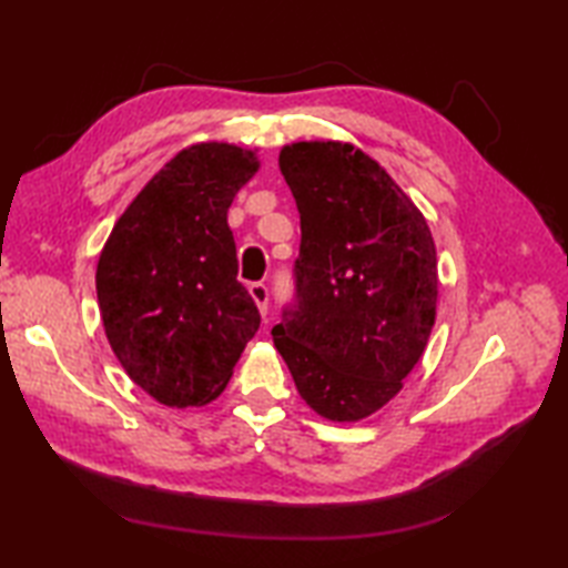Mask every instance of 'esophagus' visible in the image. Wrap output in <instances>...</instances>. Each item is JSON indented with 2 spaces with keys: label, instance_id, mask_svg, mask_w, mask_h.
I'll return each instance as SVG.
<instances>
[{
  "label": "esophagus",
  "instance_id": "34e87169",
  "mask_svg": "<svg viewBox=\"0 0 568 568\" xmlns=\"http://www.w3.org/2000/svg\"><path fill=\"white\" fill-rule=\"evenodd\" d=\"M248 295L253 297V303H256L261 315L263 317L268 315V285H265V283H251L248 285Z\"/></svg>",
  "mask_w": 568,
  "mask_h": 568
}]
</instances>
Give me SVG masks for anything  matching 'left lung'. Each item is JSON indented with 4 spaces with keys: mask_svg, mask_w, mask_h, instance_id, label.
<instances>
[{
    "mask_svg": "<svg viewBox=\"0 0 568 568\" xmlns=\"http://www.w3.org/2000/svg\"><path fill=\"white\" fill-rule=\"evenodd\" d=\"M277 165L300 212L297 305L273 344L324 419L358 422L403 390L437 317V248L385 168L344 141H295Z\"/></svg>",
    "mask_w": 568,
    "mask_h": 568,
    "instance_id": "obj_1",
    "label": "left lung"
}]
</instances>
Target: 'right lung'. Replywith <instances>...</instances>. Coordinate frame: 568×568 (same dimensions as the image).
I'll return each mask as SVG.
<instances>
[{
	"label": "right lung",
	"instance_id": "add662e5",
	"mask_svg": "<svg viewBox=\"0 0 568 568\" xmlns=\"http://www.w3.org/2000/svg\"><path fill=\"white\" fill-rule=\"evenodd\" d=\"M258 168L256 151L236 143H192L141 187L100 253L94 283L106 342L161 405L216 400L258 329L226 224Z\"/></svg>",
	"mask_w": 568,
	"mask_h": 568
}]
</instances>
